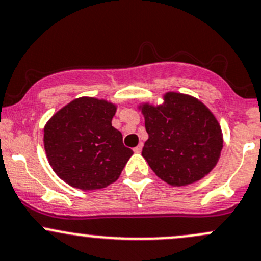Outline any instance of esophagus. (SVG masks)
<instances>
[{
  "instance_id": "esophagus-1",
  "label": "esophagus",
  "mask_w": 261,
  "mask_h": 261,
  "mask_svg": "<svg viewBox=\"0 0 261 261\" xmlns=\"http://www.w3.org/2000/svg\"><path fill=\"white\" fill-rule=\"evenodd\" d=\"M142 148H143V144H142V143H139L138 146H137V147H134L133 150H134V152H136V153H141V152H142Z\"/></svg>"
}]
</instances>
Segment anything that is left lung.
I'll return each mask as SVG.
<instances>
[{
  "instance_id": "left-lung-1",
  "label": "left lung",
  "mask_w": 261,
  "mask_h": 261,
  "mask_svg": "<svg viewBox=\"0 0 261 261\" xmlns=\"http://www.w3.org/2000/svg\"><path fill=\"white\" fill-rule=\"evenodd\" d=\"M161 107L143 106L148 139L142 155L172 186L193 184L210 172L222 149L216 118L192 96L168 93Z\"/></svg>"
}]
</instances>
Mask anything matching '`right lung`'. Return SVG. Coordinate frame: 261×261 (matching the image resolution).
<instances>
[{
  "label": "right lung",
  "mask_w": 261,
  "mask_h": 261,
  "mask_svg": "<svg viewBox=\"0 0 261 261\" xmlns=\"http://www.w3.org/2000/svg\"><path fill=\"white\" fill-rule=\"evenodd\" d=\"M115 106L79 98L47 122L44 143L55 173L80 190H99L118 179L133 150L112 125Z\"/></svg>",
  "instance_id": "right-lung-1"
}]
</instances>
